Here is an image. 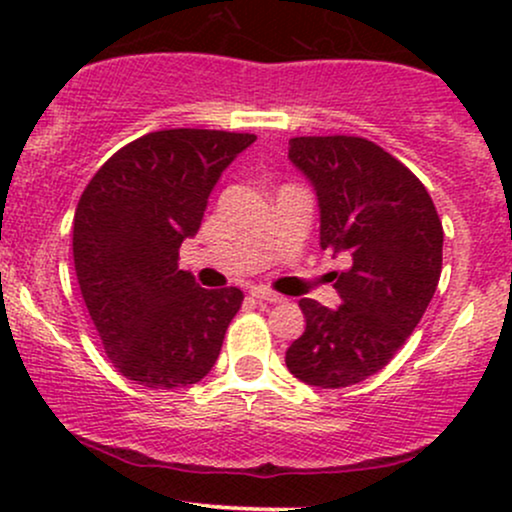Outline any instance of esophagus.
<instances>
[{
  "label": "esophagus",
  "instance_id": "34e87169",
  "mask_svg": "<svg viewBox=\"0 0 512 512\" xmlns=\"http://www.w3.org/2000/svg\"><path fill=\"white\" fill-rule=\"evenodd\" d=\"M250 296L257 298V301H264V303H281L279 293H274V291H269V289H262V286H252Z\"/></svg>",
  "mask_w": 512,
  "mask_h": 512
}]
</instances>
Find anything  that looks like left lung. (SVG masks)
Wrapping results in <instances>:
<instances>
[{
	"instance_id": "obj_1",
	"label": "left lung",
	"mask_w": 512,
	"mask_h": 512,
	"mask_svg": "<svg viewBox=\"0 0 512 512\" xmlns=\"http://www.w3.org/2000/svg\"><path fill=\"white\" fill-rule=\"evenodd\" d=\"M289 158L313 185L320 248L342 305L301 298L305 332L286 366L315 387H349L378 373L424 317L443 267V223L411 170L363 137H296Z\"/></svg>"
}]
</instances>
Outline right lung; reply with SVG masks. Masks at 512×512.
Returning a JSON list of instances; mask_svg holds the SVG:
<instances>
[{"mask_svg":"<svg viewBox=\"0 0 512 512\" xmlns=\"http://www.w3.org/2000/svg\"><path fill=\"white\" fill-rule=\"evenodd\" d=\"M255 134L161 129L122 146L74 214L81 296L110 363L137 385L175 390L214 368L243 291L202 289L178 267L221 173Z\"/></svg>","mask_w":512,"mask_h":512,"instance_id":"add662e5","label":"right lung"}]
</instances>
